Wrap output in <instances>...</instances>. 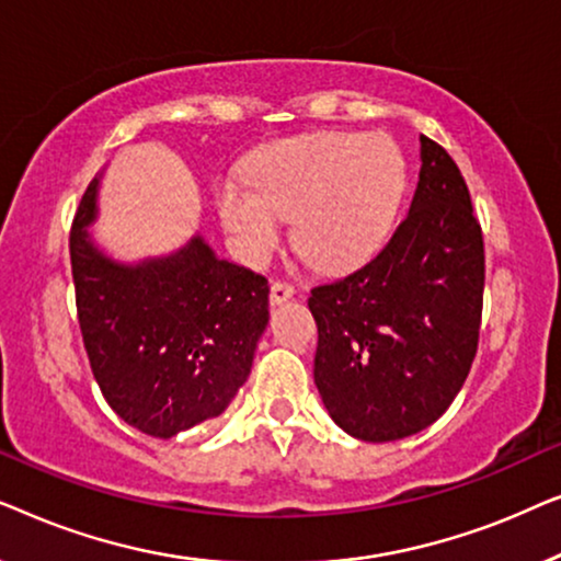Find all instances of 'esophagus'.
Returning a JSON list of instances; mask_svg holds the SVG:
<instances>
[{
	"label": "esophagus",
	"instance_id": "obj_1",
	"mask_svg": "<svg viewBox=\"0 0 561 561\" xmlns=\"http://www.w3.org/2000/svg\"><path fill=\"white\" fill-rule=\"evenodd\" d=\"M290 298H294V288H290L288 283L275 280L271 286V306H283L286 301H290Z\"/></svg>",
	"mask_w": 561,
	"mask_h": 561
}]
</instances>
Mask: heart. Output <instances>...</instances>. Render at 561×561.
<instances>
[{"instance_id":"obj_1","label":"heart","mask_w":561,"mask_h":561,"mask_svg":"<svg viewBox=\"0 0 561 561\" xmlns=\"http://www.w3.org/2000/svg\"><path fill=\"white\" fill-rule=\"evenodd\" d=\"M244 181L214 188L234 248L263 260L278 248L280 219L290 240L321 271H347L386 240L405 188V163L382 135L311 133L263 145L244 160Z\"/></svg>"}]
</instances>
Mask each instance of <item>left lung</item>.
I'll use <instances>...</instances> for the list:
<instances>
[{
	"mask_svg": "<svg viewBox=\"0 0 561 561\" xmlns=\"http://www.w3.org/2000/svg\"><path fill=\"white\" fill-rule=\"evenodd\" d=\"M482 288L470 191L449 152L421 135L409 217L370 263L311 290L313 382L334 424L375 444L432 426L478 352Z\"/></svg>",
	"mask_w": 561,
	"mask_h": 561,
	"instance_id": "8db88e82",
	"label": "left lung"
}]
</instances>
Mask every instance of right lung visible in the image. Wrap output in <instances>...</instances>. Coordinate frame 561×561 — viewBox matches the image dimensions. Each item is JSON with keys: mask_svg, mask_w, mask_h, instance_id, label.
<instances>
[{"mask_svg": "<svg viewBox=\"0 0 561 561\" xmlns=\"http://www.w3.org/2000/svg\"><path fill=\"white\" fill-rule=\"evenodd\" d=\"M99 183L71 229V271L91 370L137 432L171 439L219 416L248 380L267 319V280L221 260L202 234L135 263L94 240Z\"/></svg>", "mask_w": 561, "mask_h": 561, "instance_id": "add662e5", "label": "right lung"}]
</instances>
